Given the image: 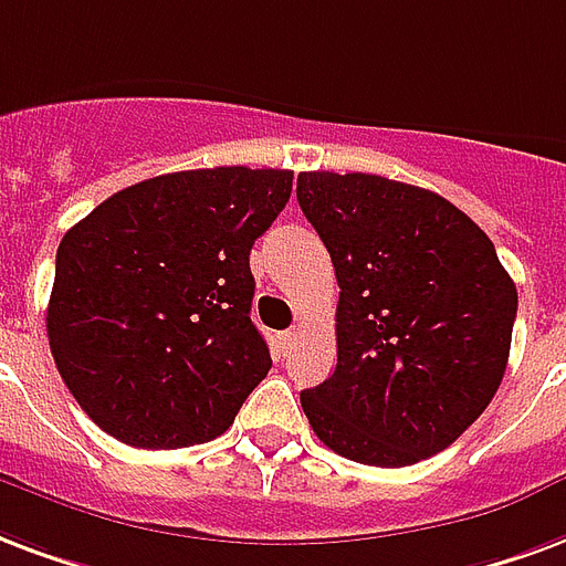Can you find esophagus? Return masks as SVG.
Returning <instances> with one entry per match:
<instances>
[{
    "mask_svg": "<svg viewBox=\"0 0 566 566\" xmlns=\"http://www.w3.org/2000/svg\"><path fill=\"white\" fill-rule=\"evenodd\" d=\"M296 336H300L296 329H284L282 336H279V342H282V347H291L296 342Z\"/></svg>",
    "mask_w": 566,
    "mask_h": 566,
    "instance_id": "1",
    "label": "esophagus"
}]
</instances>
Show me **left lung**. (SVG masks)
<instances>
[{
    "label": "left lung",
    "instance_id": "8db88e82",
    "mask_svg": "<svg viewBox=\"0 0 566 566\" xmlns=\"http://www.w3.org/2000/svg\"><path fill=\"white\" fill-rule=\"evenodd\" d=\"M296 200L338 282L333 378L300 401L345 459L405 468L441 453L501 387L518 296L495 245L429 188L312 170Z\"/></svg>",
    "mask_w": 566,
    "mask_h": 566
}]
</instances>
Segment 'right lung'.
I'll return each mask as SVG.
<instances>
[{
  "label": "right lung",
  "mask_w": 566,
  "mask_h": 566,
  "mask_svg": "<svg viewBox=\"0 0 566 566\" xmlns=\"http://www.w3.org/2000/svg\"><path fill=\"white\" fill-rule=\"evenodd\" d=\"M291 170L212 167L116 191L62 237L50 354L95 426L140 450L228 432L270 371L249 254Z\"/></svg>",
  "instance_id": "obj_1"
}]
</instances>
